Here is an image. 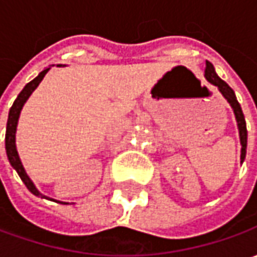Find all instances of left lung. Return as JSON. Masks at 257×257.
Listing matches in <instances>:
<instances>
[{
	"label": "left lung",
	"mask_w": 257,
	"mask_h": 257,
	"mask_svg": "<svg viewBox=\"0 0 257 257\" xmlns=\"http://www.w3.org/2000/svg\"><path fill=\"white\" fill-rule=\"evenodd\" d=\"M204 77L206 80L210 83V84L216 85L219 88V91L222 93V95L227 100V103L230 104V107L233 108V113L236 117V121H237V128H239V137H240V144H242V152H240V163L244 162V157H246V147H247V130H246V121H244V115H243L242 107L237 101L234 91L229 85L223 81L219 75L216 74L214 71V67L212 63L206 61V71H204Z\"/></svg>",
	"instance_id": "obj_1"
}]
</instances>
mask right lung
<instances>
[{
  "label": "right lung",
  "instance_id": "right-lung-1",
  "mask_svg": "<svg viewBox=\"0 0 257 257\" xmlns=\"http://www.w3.org/2000/svg\"><path fill=\"white\" fill-rule=\"evenodd\" d=\"M48 70H50V67L45 68L44 71H41L40 74L35 77L33 81H30L28 84L25 85L21 93L18 94V97L15 98L13 107L10 108L8 121H7V132H5V150H7V157H8L10 163H11V166L15 169V172L18 173V176L21 177V180H23L25 186H27V189L33 193L34 196L44 197V199H48V197L44 196V194H41V193L37 190L34 183L31 182V179H30L28 174L25 173L24 166H23L21 160H20V156H18L17 147H15V133H17V124H18V118H20V113H21V110H23V105H24L25 101L28 100V97L31 95V93H33L35 88L38 87V84L41 83V80H43L44 75L48 73Z\"/></svg>",
  "mask_w": 257,
  "mask_h": 257
}]
</instances>
